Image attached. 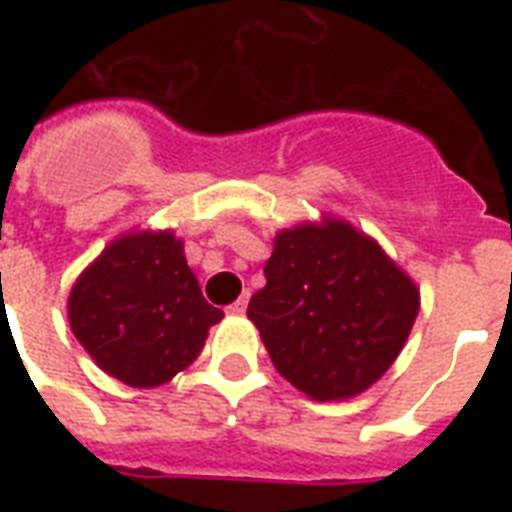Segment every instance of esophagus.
I'll list each match as a JSON object with an SVG mask.
<instances>
[{
  "mask_svg": "<svg viewBox=\"0 0 512 512\" xmlns=\"http://www.w3.org/2000/svg\"><path fill=\"white\" fill-rule=\"evenodd\" d=\"M247 305H249V295H241L236 303L228 305V313H236V316H241V313L247 311Z\"/></svg>",
  "mask_w": 512,
  "mask_h": 512,
  "instance_id": "34e87169",
  "label": "esophagus"
}]
</instances>
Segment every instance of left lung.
Instances as JSON below:
<instances>
[{"label": "left lung", "mask_w": 512, "mask_h": 512, "mask_svg": "<svg viewBox=\"0 0 512 512\" xmlns=\"http://www.w3.org/2000/svg\"><path fill=\"white\" fill-rule=\"evenodd\" d=\"M420 311V292L348 223L281 231L247 316L273 366L313 401L356 396L388 372Z\"/></svg>", "instance_id": "1"}]
</instances>
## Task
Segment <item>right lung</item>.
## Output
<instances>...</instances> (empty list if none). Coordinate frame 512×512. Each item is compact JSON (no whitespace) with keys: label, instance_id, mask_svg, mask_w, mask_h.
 Segmentation results:
<instances>
[{"label":"right lung","instance_id":"add662e5","mask_svg":"<svg viewBox=\"0 0 512 512\" xmlns=\"http://www.w3.org/2000/svg\"><path fill=\"white\" fill-rule=\"evenodd\" d=\"M68 319L100 369L132 388H154L193 364L223 311L201 297L172 233H132L79 276Z\"/></svg>","mask_w":512,"mask_h":512}]
</instances>
